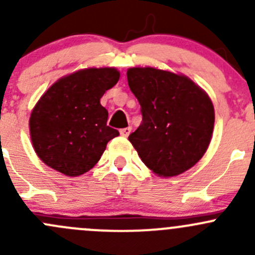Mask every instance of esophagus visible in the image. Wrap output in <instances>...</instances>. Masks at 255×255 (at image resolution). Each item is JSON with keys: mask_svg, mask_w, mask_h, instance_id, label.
<instances>
[{"mask_svg": "<svg viewBox=\"0 0 255 255\" xmlns=\"http://www.w3.org/2000/svg\"><path fill=\"white\" fill-rule=\"evenodd\" d=\"M130 130H132V127H126V128H122V129L120 130L121 135H123V137H128V135L130 134Z\"/></svg>", "mask_w": 255, "mask_h": 255, "instance_id": "1", "label": "esophagus"}]
</instances>
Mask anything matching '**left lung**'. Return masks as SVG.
<instances>
[{"label": "left lung", "mask_w": 255, "mask_h": 255, "mask_svg": "<svg viewBox=\"0 0 255 255\" xmlns=\"http://www.w3.org/2000/svg\"><path fill=\"white\" fill-rule=\"evenodd\" d=\"M127 79L143 116L128 137L139 158L159 176L189 170L212 138L215 110L208 95L187 76L155 68H130Z\"/></svg>", "instance_id": "obj_1"}]
</instances>
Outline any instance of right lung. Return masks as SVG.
Instances as JSON below:
<instances>
[{
    "mask_svg": "<svg viewBox=\"0 0 255 255\" xmlns=\"http://www.w3.org/2000/svg\"><path fill=\"white\" fill-rule=\"evenodd\" d=\"M118 79L115 68H89L49 87L29 118L33 148L43 163L68 176L94 168L107 143L120 135L107 126L109 112L100 104Z\"/></svg>",
    "mask_w": 255,
    "mask_h": 255,
    "instance_id": "add662e5",
    "label": "right lung"
}]
</instances>
